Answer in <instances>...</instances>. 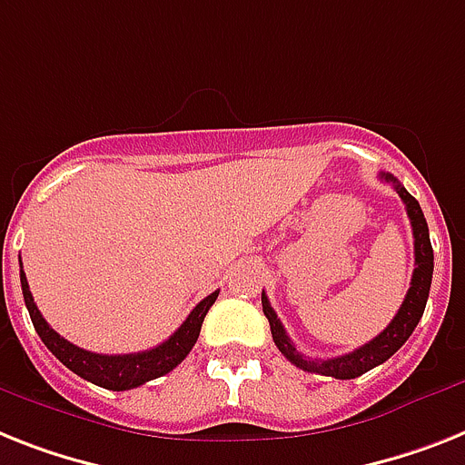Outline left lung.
<instances>
[{"label": "left lung", "instance_id": "8db88e82", "mask_svg": "<svg viewBox=\"0 0 465 465\" xmlns=\"http://www.w3.org/2000/svg\"><path fill=\"white\" fill-rule=\"evenodd\" d=\"M380 178L385 180V183H392L397 194L406 204V213H409V221H411L413 254H416V268H413L411 275V287H409V292H406L404 304L399 306L397 316L392 318V323L387 325V328L382 330L378 337H373L368 344H363V347L354 349V351H349V354L344 356H335V359H306L304 354H299L297 347L290 342V337H287L285 328L280 323V318L275 316V311L273 306H271V302H268L266 292H261V304H263V313H266L268 323H271V335H273L275 347L282 351V356H285L287 361L294 363V366L302 368V371H309V373L318 375H330V378L337 380L359 378V375L368 373L371 368L385 363L387 359L411 337L418 321L423 318L425 304H428V294H430L432 261H435L428 223H425L420 204L406 192V187L401 185L394 175H390V173H380Z\"/></svg>", "mask_w": 465, "mask_h": 465}]
</instances>
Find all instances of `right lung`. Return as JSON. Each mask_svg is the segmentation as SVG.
I'll list each match as a JSON object with an SVG mask.
<instances>
[{"instance_id":"add662e5","label":"right lung","mask_w":465,"mask_h":465,"mask_svg":"<svg viewBox=\"0 0 465 465\" xmlns=\"http://www.w3.org/2000/svg\"><path fill=\"white\" fill-rule=\"evenodd\" d=\"M21 290L23 299H25V306H28L30 321H33L37 335L45 342V347L52 351L56 359L66 368H71L73 373L80 375L83 380L92 382V385H99L104 390H114V392H123V390H133V387H140L149 380L161 378V375L171 373L173 368L178 366L183 359L192 351L194 342H197L199 330L204 323V316L209 313V309L216 302L218 292H211L209 297L202 299L194 309H192L190 316L185 318V323L180 325L166 342L159 344V347L149 349V351H140V354H94V351H87V349H80L75 344H71L68 340L56 332V330L49 328V323L42 318L40 309L35 304L33 294H30L28 280L23 273L21 263Z\"/></svg>"}]
</instances>
